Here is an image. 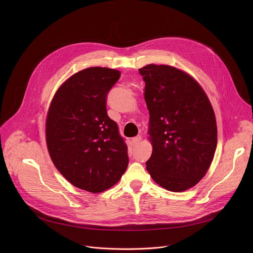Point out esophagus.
<instances>
[{"instance_id": "34e87169", "label": "esophagus", "mask_w": 253, "mask_h": 253, "mask_svg": "<svg viewBox=\"0 0 253 253\" xmlns=\"http://www.w3.org/2000/svg\"><path fill=\"white\" fill-rule=\"evenodd\" d=\"M140 141H141V136H136V137L132 138V143H133L134 146H137L138 144L140 143Z\"/></svg>"}]
</instances>
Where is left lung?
<instances>
[{
  "label": "left lung",
  "mask_w": 253,
  "mask_h": 253,
  "mask_svg": "<svg viewBox=\"0 0 253 253\" xmlns=\"http://www.w3.org/2000/svg\"><path fill=\"white\" fill-rule=\"evenodd\" d=\"M139 73L153 146L147 171L169 191L187 190L204 177L217 146L211 103L198 82L177 68L149 64Z\"/></svg>",
  "instance_id": "1"
}]
</instances>
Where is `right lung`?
<instances>
[{
	"label": "right lung",
	"instance_id": "obj_1",
	"mask_svg": "<svg viewBox=\"0 0 253 253\" xmlns=\"http://www.w3.org/2000/svg\"><path fill=\"white\" fill-rule=\"evenodd\" d=\"M117 70L91 67L57 90L46 120V142L59 172L74 186L99 193L115 185L127 169L128 148L106 109Z\"/></svg>",
	"mask_w": 253,
	"mask_h": 253
}]
</instances>
